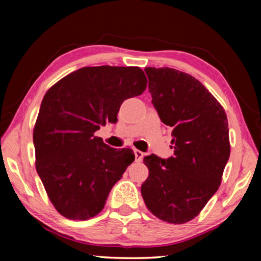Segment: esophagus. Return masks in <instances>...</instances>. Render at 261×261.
<instances>
[{
  "label": "esophagus",
  "mask_w": 261,
  "mask_h": 261,
  "mask_svg": "<svg viewBox=\"0 0 261 261\" xmlns=\"http://www.w3.org/2000/svg\"><path fill=\"white\" fill-rule=\"evenodd\" d=\"M135 156H136V162H140L144 158V153L139 151V149H135Z\"/></svg>",
  "instance_id": "1"
}]
</instances>
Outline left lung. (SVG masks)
Listing matches in <instances>:
<instances>
[{
    "label": "left lung",
    "mask_w": 261,
    "mask_h": 261,
    "mask_svg": "<svg viewBox=\"0 0 261 261\" xmlns=\"http://www.w3.org/2000/svg\"><path fill=\"white\" fill-rule=\"evenodd\" d=\"M152 102L171 130L174 156L144 158L148 177L145 205L168 223L189 222L218 191L230 155L227 115L191 74L171 68H145Z\"/></svg>",
    "instance_id": "obj_1"
}]
</instances>
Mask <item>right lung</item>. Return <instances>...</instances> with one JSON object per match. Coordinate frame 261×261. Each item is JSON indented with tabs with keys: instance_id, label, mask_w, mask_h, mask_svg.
<instances>
[{
	"instance_id": "right-lung-1",
	"label": "right lung",
	"mask_w": 261,
	"mask_h": 261,
	"mask_svg": "<svg viewBox=\"0 0 261 261\" xmlns=\"http://www.w3.org/2000/svg\"><path fill=\"white\" fill-rule=\"evenodd\" d=\"M146 86L138 67L101 65L69 73L46 92L33 129L35 168L64 218L98 215L134 162L132 149L109 147L94 132L116 123L123 101L143 94Z\"/></svg>"
}]
</instances>
